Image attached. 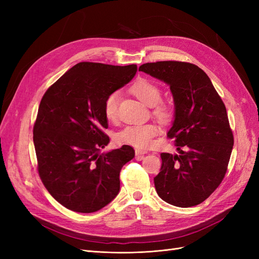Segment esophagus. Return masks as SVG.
Segmentation results:
<instances>
[{"label":"esophagus","mask_w":259,"mask_h":259,"mask_svg":"<svg viewBox=\"0 0 259 259\" xmlns=\"http://www.w3.org/2000/svg\"><path fill=\"white\" fill-rule=\"evenodd\" d=\"M135 153H136V155H145V154H147L148 152H147L146 150H142V149H136Z\"/></svg>","instance_id":"1"}]
</instances>
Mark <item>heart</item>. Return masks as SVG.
<instances>
[{"label": "heart", "mask_w": 259, "mask_h": 259, "mask_svg": "<svg viewBox=\"0 0 259 259\" xmlns=\"http://www.w3.org/2000/svg\"><path fill=\"white\" fill-rule=\"evenodd\" d=\"M132 94L148 106H152V111L161 120H168L171 114L170 107L160 101L162 90L151 80L139 77L131 85ZM120 94L112 92L106 97L104 103V112L108 120L114 121L117 117ZM159 133V126L155 123L133 124L117 133L116 142L122 145H130L137 148H148L152 144L153 138Z\"/></svg>", "instance_id": "obj_1"}]
</instances>
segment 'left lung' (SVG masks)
<instances>
[{"label":"left lung","mask_w":259,"mask_h":259,"mask_svg":"<svg viewBox=\"0 0 259 259\" xmlns=\"http://www.w3.org/2000/svg\"><path fill=\"white\" fill-rule=\"evenodd\" d=\"M139 71L168 84L175 104L167 137L174 138L179 154L161 153L155 190L171 205H198L217 189L228 168L233 134L224 101L207 74L190 62H147Z\"/></svg>","instance_id":"8db88e82"}]
</instances>
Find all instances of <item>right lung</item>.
<instances>
[{
	"label": "right lung",
	"instance_id": "add662e5",
	"mask_svg": "<svg viewBox=\"0 0 259 259\" xmlns=\"http://www.w3.org/2000/svg\"><path fill=\"white\" fill-rule=\"evenodd\" d=\"M136 71V65L79 62L42 97L33 126L37 171L52 197L68 209L94 213L119 193L121 168L135 151L124 145L99 153L110 140L104 133V103Z\"/></svg>",
	"mask_w": 259,
	"mask_h": 259
}]
</instances>
